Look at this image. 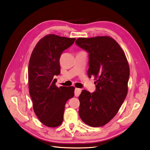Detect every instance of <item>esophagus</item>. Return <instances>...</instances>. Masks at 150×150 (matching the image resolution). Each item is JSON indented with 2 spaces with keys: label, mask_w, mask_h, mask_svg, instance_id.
Returning <instances> with one entry per match:
<instances>
[{
  "label": "esophagus",
  "mask_w": 150,
  "mask_h": 150,
  "mask_svg": "<svg viewBox=\"0 0 150 150\" xmlns=\"http://www.w3.org/2000/svg\"><path fill=\"white\" fill-rule=\"evenodd\" d=\"M81 90L80 88H75V92H74L75 96H76V97H78V96H79V94H81Z\"/></svg>",
  "instance_id": "1"
}]
</instances>
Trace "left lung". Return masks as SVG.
<instances>
[{"label":"left lung","mask_w":150,"mask_h":150,"mask_svg":"<svg viewBox=\"0 0 150 150\" xmlns=\"http://www.w3.org/2000/svg\"><path fill=\"white\" fill-rule=\"evenodd\" d=\"M76 44L88 53V77L94 76L96 91L83 90L79 115L92 127L105 125L115 117L128 93L129 67L124 51L110 36L79 38Z\"/></svg>","instance_id":"obj_1"}]
</instances>
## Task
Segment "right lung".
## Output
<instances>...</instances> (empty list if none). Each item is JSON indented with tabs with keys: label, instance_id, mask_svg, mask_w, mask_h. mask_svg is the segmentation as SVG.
Masks as SVG:
<instances>
[{
	"label": "right lung",
	"instance_id": "1",
	"mask_svg": "<svg viewBox=\"0 0 150 150\" xmlns=\"http://www.w3.org/2000/svg\"><path fill=\"white\" fill-rule=\"evenodd\" d=\"M76 38L47 35L33 49L28 67L29 91L33 107L38 119L48 127L60 125L65 103L74 97V86H56L54 76L60 74L59 58Z\"/></svg>",
	"mask_w": 150,
	"mask_h": 150
}]
</instances>
